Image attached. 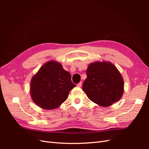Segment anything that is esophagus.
<instances>
[{"mask_svg":"<svg viewBox=\"0 0 149 149\" xmlns=\"http://www.w3.org/2000/svg\"><path fill=\"white\" fill-rule=\"evenodd\" d=\"M81 84H82V83L80 82L78 84H77V86L78 87H81Z\"/></svg>","mask_w":149,"mask_h":149,"instance_id":"1","label":"esophagus"}]
</instances>
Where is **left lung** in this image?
<instances>
[{
	"label": "left lung",
	"instance_id": "left-lung-1",
	"mask_svg": "<svg viewBox=\"0 0 149 149\" xmlns=\"http://www.w3.org/2000/svg\"><path fill=\"white\" fill-rule=\"evenodd\" d=\"M83 90L90 100L107 107L118 101L124 93V80L111 62L96 61L89 64Z\"/></svg>",
	"mask_w": 149,
	"mask_h": 149
}]
</instances>
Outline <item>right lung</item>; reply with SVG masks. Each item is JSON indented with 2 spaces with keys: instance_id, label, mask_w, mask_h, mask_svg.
<instances>
[{
  "instance_id": "obj_1",
  "label": "right lung",
  "mask_w": 149,
  "mask_h": 149,
  "mask_svg": "<svg viewBox=\"0 0 149 149\" xmlns=\"http://www.w3.org/2000/svg\"><path fill=\"white\" fill-rule=\"evenodd\" d=\"M76 85L71 74L61 63L49 61L45 63L31 79L30 95L33 102L42 109H55L64 102Z\"/></svg>"
}]
</instances>
